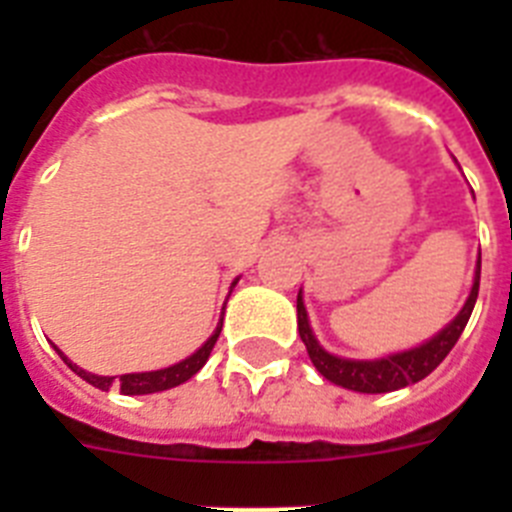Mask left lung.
<instances>
[{
	"mask_svg": "<svg viewBox=\"0 0 512 512\" xmlns=\"http://www.w3.org/2000/svg\"><path fill=\"white\" fill-rule=\"evenodd\" d=\"M479 266H482V261H477L472 295H469L467 305L461 307V312L456 315L454 323H451L449 328H443L436 338H431V341L423 343V346L413 348V351L387 356V359L379 361L338 359V356L328 354L325 348H320V343L312 336L310 323H307V310L305 302H302V295H297V328H300V338L302 343H305L307 354H310V361L315 364V369L333 384L354 392H366V395L392 392L400 390V387H408V384L420 382V379L428 377V374L449 356V351L456 346L459 336L464 333V328H467L469 315H472L474 302H477L479 295Z\"/></svg>",
	"mask_w": 512,
	"mask_h": 512,
	"instance_id": "1",
	"label": "left lung"
}]
</instances>
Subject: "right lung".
Returning <instances> with one entry per match:
<instances>
[{
	"label": "right lung",
	"mask_w": 512,
	"mask_h": 512,
	"mask_svg": "<svg viewBox=\"0 0 512 512\" xmlns=\"http://www.w3.org/2000/svg\"><path fill=\"white\" fill-rule=\"evenodd\" d=\"M220 330H223V320H220V325H217L215 333L207 338V343L200 348V351H197V354H192L189 359L179 361V364L169 366V369H158V372H143V374H122V377H117V379L115 377H97V374L84 372V369H79L76 364H71V361L66 359V356H63L58 348L56 351L61 354V359L69 364V369H74L81 379H87L89 384H94V387H99V390H110L112 384H115L122 395H151V392L171 390V387L187 382V379H192L194 374L200 372L202 366H205V361L210 359V351H212V346H215L217 336H220Z\"/></svg>",
	"instance_id": "add662e5"
}]
</instances>
